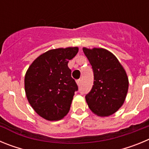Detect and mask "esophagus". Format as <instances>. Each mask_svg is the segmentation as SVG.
Wrapping results in <instances>:
<instances>
[{
    "instance_id": "esophagus-1",
    "label": "esophagus",
    "mask_w": 149,
    "mask_h": 149,
    "mask_svg": "<svg viewBox=\"0 0 149 149\" xmlns=\"http://www.w3.org/2000/svg\"><path fill=\"white\" fill-rule=\"evenodd\" d=\"M76 82H77V85H78V86H80V85H81V79H79V80H77V81H76Z\"/></svg>"
}]
</instances>
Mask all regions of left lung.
Returning a JSON list of instances; mask_svg holds the SVG:
<instances>
[{"label":"left lung","mask_w":149,"mask_h":149,"mask_svg":"<svg viewBox=\"0 0 149 149\" xmlns=\"http://www.w3.org/2000/svg\"><path fill=\"white\" fill-rule=\"evenodd\" d=\"M94 74L92 89L85 96L89 109L100 116L113 114L123 104L128 78L119 60L103 48H83Z\"/></svg>","instance_id":"obj_1"}]
</instances>
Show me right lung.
Returning a JSON list of instances; mask_svg holds the SVG:
<instances>
[{"mask_svg":"<svg viewBox=\"0 0 149 149\" xmlns=\"http://www.w3.org/2000/svg\"><path fill=\"white\" fill-rule=\"evenodd\" d=\"M77 52V47L50 50L36 59L27 71L24 87L27 100L47 120H60L70 110L78 86L71 76L68 63Z\"/></svg>","mask_w":149,"mask_h":149,"instance_id":"add662e5","label":"right lung"}]
</instances>
